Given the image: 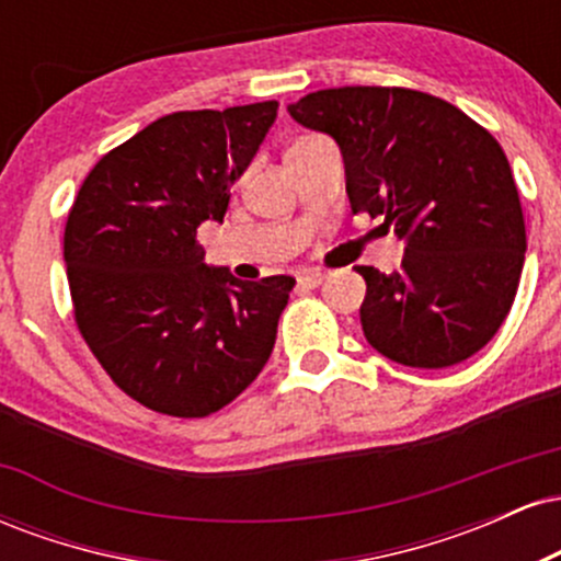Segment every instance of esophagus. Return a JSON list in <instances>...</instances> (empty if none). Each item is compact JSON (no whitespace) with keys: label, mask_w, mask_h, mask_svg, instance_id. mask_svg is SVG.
<instances>
[{"label":"esophagus","mask_w":561,"mask_h":561,"mask_svg":"<svg viewBox=\"0 0 561 561\" xmlns=\"http://www.w3.org/2000/svg\"><path fill=\"white\" fill-rule=\"evenodd\" d=\"M324 282V274L317 272V268H308V272L298 274V285L300 287H319Z\"/></svg>","instance_id":"1"}]
</instances>
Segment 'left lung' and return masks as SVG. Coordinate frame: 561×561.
Segmentation results:
<instances>
[{"label": "left lung", "instance_id": "obj_1", "mask_svg": "<svg viewBox=\"0 0 561 561\" xmlns=\"http://www.w3.org/2000/svg\"><path fill=\"white\" fill-rule=\"evenodd\" d=\"M287 111L337 141L353 214L405 242L398 272L356 266L369 345L416 369L474 356L504 324L527 250L499 141L450 102L401 87L321 89Z\"/></svg>", "mask_w": 561, "mask_h": 561}]
</instances>
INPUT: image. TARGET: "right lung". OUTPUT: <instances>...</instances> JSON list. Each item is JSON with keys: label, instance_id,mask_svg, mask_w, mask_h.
Instances as JSON below:
<instances>
[{"label": "right lung", "instance_id": "1", "mask_svg": "<svg viewBox=\"0 0 561 561\" xmlns=\"http://www.w3.org/2000/svg\"><path fill=\"white\" fill-rule=\"evenodd\" d=\"M276 107L163 115L102 156L73 199L62 253L76 324L113 382L158 414H214L272 356L295 279L208 266L197 227L224 221Z\"/></svg>", "mask_w": 561, "mask_h": 561}]
</instances>
